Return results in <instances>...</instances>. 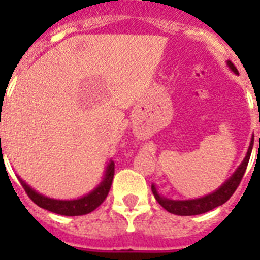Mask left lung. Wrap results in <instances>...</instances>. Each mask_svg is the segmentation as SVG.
Wrapping results in <instances>:
<instances>
[{
  "mask_svg": "<svg viewBox=\"0 0 260 260\" xmlns=\"http://www.w3.org/2000/svg\"><path fill=\"white\" fill-rule=\"evenodd\" d=\"M234 74H238L237 69L234 68V65L231 61L226 62ZM252 146H254V135L251 137V142H250L249 150H247L246 156L242 160V162L240 164V167L236 169L233 174L229 177L228 180L225 181L219 189L215 190L211 194L204 195L202 198L197 199H187V201H174V199L165 198L162 195L158 194L156 186L152 185L151 189H152L153 195H155L156 201L158 202V204L161 206L162 208L168 211V212L173 213V215H180V216H192V215H201V213L208 212V211L213 210V208L219 207L221 204H224L225 202L231 198L233 192L236 191V189L240 185L241 180H242L243 174L246 172L247 164H249L250 155H251Z\"/></svg>",
  "mask_w": 260,
  "mask_h": 260,
  "instance_id": "8db88e82",
  "label": "left lung"
}]
</instances>
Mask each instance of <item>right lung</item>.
<instances>
[{"label": "right lung", "instance_id": "1", "mask_svg": "<svg viewBox=\"0 0 260 260\" xmlns=\"http://www.w3.org/2000/svg\"><path fill=\"white\" fill-rule=\"evenodd\" d=\"M1 141V139H0ZM114 176V162L110 160L105 169L104 177H103L102 182L96 186L92 191H89L82 198L78 199H70V201H62V199H53L48 198L45 195L40 194L36 190H34L28 183L18 176V180L20 181V185L23 186V189L26 190L27 195L32 199V202L38 204L39 207L44 208V210L50 211V212L58 213V215L63 216H80L86 215V213L92 212L93 210L100 206L103 202L107 198L108 192L112 186V181H113Z\"/></svg>", "mask_w": 260, "mask_h": 260}]
</instances>
